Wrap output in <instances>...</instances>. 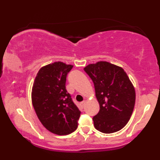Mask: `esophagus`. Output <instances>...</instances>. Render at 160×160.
<instances>
[{
    "instance_id": "esophagus-1",
    "label": "esophagus",
    "mask_w": 160,
    "mask_h": 160,
    "mask_svg": "<svg viewBox=\"0 0 160 160\" xmlns=\"http://www.w3.org/2000/svg\"><path fill=\"white\" fill-rule=\"evenodd\" d=\"M86 101H83V102H80V106H81L82 108H84V106H85V104H86Z\"/></svg>"
}]
</instances>
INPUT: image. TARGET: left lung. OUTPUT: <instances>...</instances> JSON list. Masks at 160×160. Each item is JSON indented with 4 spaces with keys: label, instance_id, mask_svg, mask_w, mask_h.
<instances>
[{
    "label": "left lung",
    "instance_id": "obj_1",
    "mask_svg": "<svg viewBox=\"0 0 160 160\" xmlns=\"http://www.w3.org/2000/svg\"><path fill=\"white\" fill-rule=\"evenodd\" d=\"M84 71L93 81L100 110L92 118L94 126L103 133L120 131L128 123L135 107V90L120 66L100 61Z\"/></svg>",
    "mask_w": 160,
    "mask_h": 160
}]
</instances>
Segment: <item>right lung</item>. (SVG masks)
<instances>
[{"label":"right lung","mask_w":160,"mask_h":160,"mask_svg":"<svg viewBox=\"0 0 160 160\" xmlns=\"http://www.w3.org/2000/svg\"><path fill=\"white\" fill-rule=\"evenodd\" d=\"M72 68L62 62L43 66L32 86V105L38 119L48 131L58 135L74 132L80 115L65 88L66 77Z\"/></svg>","instance_id":"add662e5"}]
</instances>
